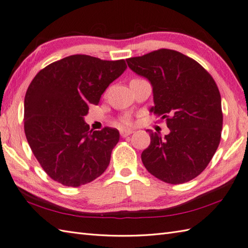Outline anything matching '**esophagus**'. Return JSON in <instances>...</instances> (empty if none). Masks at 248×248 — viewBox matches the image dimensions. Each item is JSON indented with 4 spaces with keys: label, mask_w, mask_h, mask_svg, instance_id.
Here are the masks:
<instances>
[{
    "label": "esophagus",
    "mask_w": 248,
    "mask_h": 248,
    "mask_svg": "<svg viewBox=\"0 0 248 248\" xmlns=\"http://www.w3.org/2000/svg\"><path fill=\"white\" fill-rule=\"evenodd\" d=\"M132 133H133V131L132 130H120V135H122V137H126L131 135Z\"/></svg>",
    "instance_id": "1"
}]
</instances>
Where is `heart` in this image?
I'll return each mask as SVG.
<instances>
[{"mask_svg": "<svg viewBox=\"0 0 248 248\" xmlns=\"http://www.w3.org/2000/svg\"><path fill=\"white\" fill-rule=\"evenodd\" d=\"M120 123H122L124 125H129L131 124V119L129 117H124V118L122 119V122H120Z\"/></svg>", "mask_w": 248, "mask_h": 248, "instance_id": "heart-1", "label": "heart"}]
</instances>
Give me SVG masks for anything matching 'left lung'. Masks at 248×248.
Segmentation results:
<instances>
[{
	"label": "left lung",
	"mask_w": 248,
	"mask_h": 248,
	"mask_svg": "<svg viewBox=\"0 0 248 248\" xmlns=\"http://www.w3.org/2000/svg\"><path fill=\"white\" fill-rule=\"evenodd\" d=\"M128 66L147 78L153 89L157 116L170 133L148 130L151 142L141 160L152 175L168 184H183L202 173L221 140V95L205 68L176 50L162 48L126 59Z\"/></svg>",
	"instance_id": "1"
}]
</instances>
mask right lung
Masks as SVG:
<instances>
[{
    "label": "right lung",
    "mask_w": 248,
    "mask_h": 248,
    "mask_svg": "<svg viewBox=\"0 0 248 248\" xmlns=\"http://www.w3.org/2000/svg\"><path fill=\"white\" fill-rule=\"evenodd\" d=\"M125 68L124 60L73 55L50 63L32 79L24 99V131L33 155L54 181L79 187L108 168L119 132L108 126L90 130L84 116Z\"/></svg>",
    "instance_id": "1"
}]
</instances>
